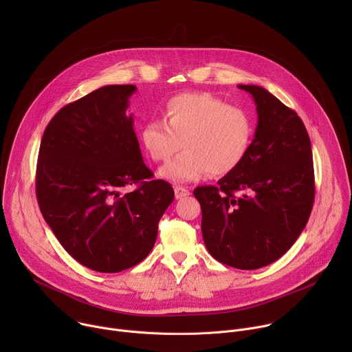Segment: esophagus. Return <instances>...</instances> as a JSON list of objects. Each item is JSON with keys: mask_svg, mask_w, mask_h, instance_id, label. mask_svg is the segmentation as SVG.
Returning <instances> with one entry per match:
<instances>
[{"mask_svg": "<svg viewBox=\"0 0 352 352\" xmlns=\"http://www.w3.org/2000/svg\"><path fill=\"white\" fill-rule=\"evenodd\" d=\"M174 193H175V197L177 199H182V197H186L189 195V190L184 186H179V185H175L174 186Z\"/></svg>", "mask_w": 352, "mask_h": 352, "instance_id": "1", "label": "esophagus"}]
</instances>
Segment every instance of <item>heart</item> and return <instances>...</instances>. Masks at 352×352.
<instances>
[{
  "instance_id": "obj_1",
  "label": "heart",
  "mask_w": 352,
  "mask_h": 352,
  "mask_svg": "<svg viewBox=\"0 0 352 352\" xmlns=\"http://www.w3.org/2000/svg\"><path fill=\"white\" fill-rule=\"evenodd\" d=\"M254 135L252 114L209 93L173 96L164 106V120L147 121L140 132L156 163L170 160L182 143L184 152L159 170L160 178L173 184L234 173L249 155Z\"/></svg>"
}]
</instances>
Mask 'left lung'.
Segmentation results:
<instances>
[{"label":"left lung","mask_w":352,"mask_h":352,"mask_svg":"<svg viewBox=\"0 0 352 352\" xmlns=\"http://www.w3.org/2000/svg\"><path fill=\"white\" fill-rule=\"evenodd\" d=\"M238 87L252 94L258 113L249 155L219 186H197L193 195L210 255L227 266L255 270L280 259L305 228L315 174L302 120L265 87Z\"/></svg>","instance_id":"left-lung-1"}]
</instances>
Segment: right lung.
Segmentation results:
<instances>
[{
  "instance_id": "1",
  "label": "right lung",
  "mask_w": 352,
  "mask_h": 352,
  "mask_svg": "<svg viewBox=\"0 0 352 352\" xmlns=\"http://www.w3.org/2000/svg\"><path fill=\"white\" fill-rule=\"evenodd\" d=\"M133 85L100 87L63 107L40 143L36 196L67 252L100 273L140 263L153 249L173 186L153 179L126 116ZM136 184L120 196L119 189Z\"/></svg>"
}]
</instances>
